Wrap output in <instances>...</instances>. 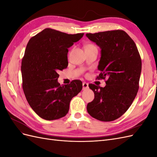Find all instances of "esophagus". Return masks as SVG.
<instances>
[{
  "label": "esophagus",
  "instance_id": "obj_1",
  "mask_svg": "<svg viewBox=\"0 0 157 157\" xmlns=\"http://www.w3.org/2000/svg\"><path fill=\"white\" fill-rule=\"evenodd\" d=\"M82 88H83V90H86L88 88V84L86 83V82H83L82 83Z\"/></svg>",
  "mask_w": 157,
  "mask_h": 157
}]
</instances>
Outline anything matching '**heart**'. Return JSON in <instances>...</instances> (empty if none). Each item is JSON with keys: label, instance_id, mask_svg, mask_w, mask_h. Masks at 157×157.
I'll return each instance as SVG.
<instances>
[{"label": "heart", "instance_id": "b5f03b06", "mask_svg": "<svg viewBox=\"0 0 157 157\" xmlns=\"http://www.w3.org/2000/svg\"><path fill=\"white\" fill-rule=\"evenodd\" d=\"M92 47H95V46L92 44H88L85 46V48H92Z\"/></svg>", "mask_w": 157, "mask_h": 157}]
</instances>
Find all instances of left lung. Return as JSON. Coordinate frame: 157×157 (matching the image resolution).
Wrapping results in <instances>:
<instances>
[{
  "label": "left lung",
  "mask_w": 157,
  "mask_h": 157,
  "mask_svg": "<svg viewBox=\"0 0 157 157\" xmlns=\"http://www.w3.org/2000/svg\"><path fill=\"white\" fill-rule=\"evenodd\" d=\"M86 35L101 50L98 65L101 73L97 78H107L104 88L89 84L94 99L88 103L87 111L100 121H115L130 107L138 91L141 72L140 53L134 40L122 30Z\"/></svg>",
  "instance_id": "1"
}]
</instances>
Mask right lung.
<instances>
[{
  "label": "right lung",
  "mask_w": 157,
  "mask_h": 157,
  "mask_svg": "<svg viewBox=\"0 0 157 157\" xmlns=\"http://www.w3.org/2000/svg\"><path fill=\"white\" fill-rule=\"evenodd\" d=\"M83 35L46 28L28 42L21 61L22 87L29 105L43 119L65 117L71 100L81 91L79 80L61 86L58 72L67 68L68 48Z\"/></svg>",
  "instance_id": "right-lung-1"
}]
</instances>
